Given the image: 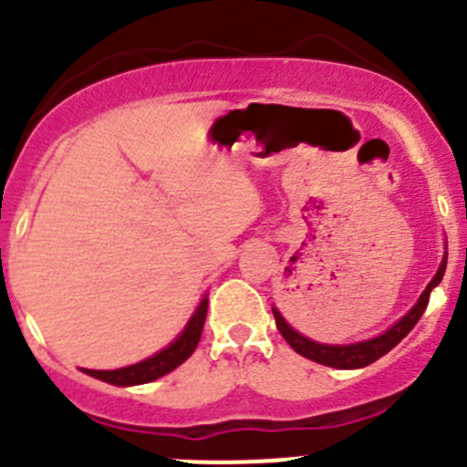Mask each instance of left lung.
<instances>
[{
	"mask_svg": "<svg viewBox=\"0 0 467 467\" xmlns=\"http://www.w3.org/2000/svg\"><path fill=\"white\" fill-rule=\"evenodd\" d=\"M445 268H447V254L442 256V264L441 268H438L436 277L431 279L429 286L424 288V293L420 296L415 307H412L401 321H397L389 330H385L383 335L374 337V339H367V341H359V344H348V346L318 344V341L307 339V337H303L300 332L293 330V327L284 321L282 314H279L277 309H273L275 323H277V330L282 332L286 344L291 346L296 353L303 355V358L314 359V362L318 364H326V367H335V369H362V367H367V364L376 362V359L383 358L385 353H389V350H392L394 346H397L399 341H401L403 337L417 326V321H420L421 314H424L426 305H429L431 291L442 282Z\"/></svg>",
	"mask_w": 467,
	"mask_h": 467,
	"instance_id": "left-lung-1",
	"label": "left lung"
}]
</instances>
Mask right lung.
I'll list each match as a JSON object with an SVG mask.
<instances>
[{"label":"right lung","mask_w":467,"mask_h":467,"mask_svg":"<svg viewBox=\"0 0 467 467\" xmlns=\"http://www.w3.org/2000/svg\"><path fill=\"white\" fill-rule=\"evenodd\" d=\"M206 312H208V297H203L202 303H199L197 312L192 314V318H190L188 326H185V330L179 335V339L171 341L167 348L160 350V353H155L153 358L141 359V362L130 364V367H123V369H114V371L84 369V374L93 376V379H98V380H105V383H109V385H119V388H126V385L150 383V380H155V379H162L164 374L174 371L179 364H183L185 359L194 353L199 339H202Z\"/></svg>","instance_id":"add662e5"}]
</instances>
